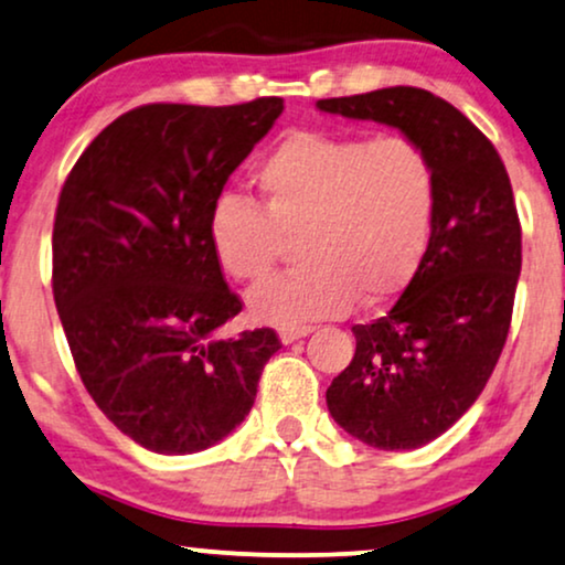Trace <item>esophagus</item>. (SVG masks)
Returning <instances> with one entry per match:
<instances>
[{"label":"esophagus","mask_w":565,"mask_h":565,"mask_svg":"<svg viewBox=\"0 0 565 565\" xmlns=\"http://www.w3.org/2000/svg\"><path fill=\"white\" fill-rule=\"evenodd\" d=\"M307 333H312V326H289V328H278V339L284 344H295V341L305 339Z\"/></svg>","instance_id":"esophagus-1"}]
</instances>
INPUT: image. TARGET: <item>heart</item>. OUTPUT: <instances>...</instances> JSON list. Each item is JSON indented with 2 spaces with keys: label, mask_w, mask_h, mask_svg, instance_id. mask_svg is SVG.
Listing matches in <instances>:
<instances>
[{
  "label": "heart",
  "mask_w": 565,
  "mask_h": 565,
  "mask_svg": "<svg viewBox=\"0 0 565 565\" xmlns=\"http://www.w3.org/2000/svg\"><path fill=\"white\" fill-rule=\"evenodd\" d=\"M253 182L260 205L221 198L211 211L218 268L260 281L291 237L305 260L249 291V316L260 323L339 318L356 299L383 307L423 268L438 216V171L412 138L291 130L258 161Z\"/></svg>",
  "instance_id": "obj_1"
}]
</instances>
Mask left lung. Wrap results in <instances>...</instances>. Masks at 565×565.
Returning a JSON list of instances; mask_svg holds the SVG:
<instances>
[{"mask_svg":"<svg viewBox=\"0 0 565 565\" xmlns=\"http://www.w3.org/2000/svg\"><path fill=\"white\" fill-rule=\"evenodd\" d=\"M320 111L398 127L438 171L427 258L388 316L354 326L349 367L326 391L331 417L381 451L438 438L477 402L511 328L521 224L495 146L430 90L396 85L320 98Z\"/></svg>","mask_w":565,"mask_h":565,"instance_id":"8db88e82","label":"left lung"}]
</instances>
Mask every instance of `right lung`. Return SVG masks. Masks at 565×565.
Masks as SVG:
<instances>
[{"label":"right lung","mask_w":565,"mask_h":565,"mask_svg":"<svg viewBox=\"0 0 565 565\" xmlns=\"http://www.w3.org/2000/svg\"><path fill=\"white\" fill-rule=\"evenodd\" d=\"M284 102L148 104L93 138L64 180L52 287L75 367L127 438L182 456L253 409L274 328L216 335L242 312L209 239L221 190Z\"/></svg>","instance_id":"right-lung-1"}]
</instances>
